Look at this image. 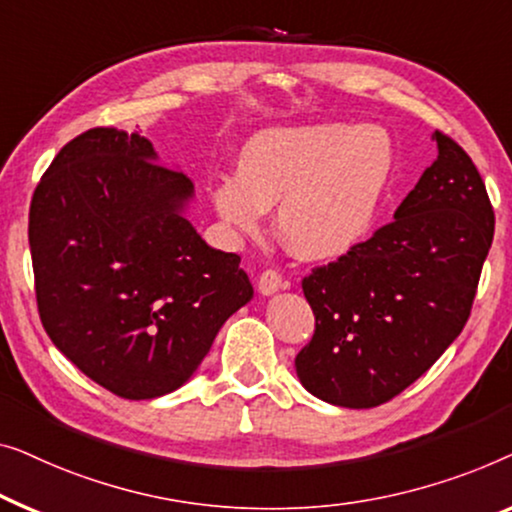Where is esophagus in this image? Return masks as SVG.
Returning <instances> with one entry per match:
<instances>
[{"label": "esophagus", "mask_w": 512, "mask_h": 512, "mask_svg": "<svg viewBox=\"0 0 512 512\" xmlns=\"http://www.w3.org/2000/svg\"><path fill=\"white\" fill-rule=\"evenodd\" d=\"M280 287H283V276H280L278 271H264L262 276L257 280V290L259 294H264V297H271V294H276Z\"/></svg>", "instance_id": "34e87169"}]
</instances>
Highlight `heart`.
Returning a JSON list of instances; mask_svg holds the SVG:
<instances>
[{
  "label": "heart",
  "mask_w": 512,
  "mask_h": 512,
  "mask_svg": "<svg viewBox=\"0 0 512 512\" xmlns=\"http://www.w3.org/2000/svg\"><path fill=\"white\" fill-rule=\"evenodd\" d=\"M392 169L394 148L380 127H271L243 143L236 176L213 178L208 199L232 234H257L266 208L278 206L285 246L304 259H329L369 232Z\"/></svg>",
  "instance_id": "heart-1"
}]
</instances>
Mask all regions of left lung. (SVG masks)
<instances>
[{
    "instance_id": "8db88e82",
    "label": "left lung",
    "mask_w": 512,
    "mask_h": 512,
    "mask_svg": "<svg viewBox=\"0 0 512 512\" xmlns=\"http://www.w3.org/2000/svg\"><path fill=\"white\" fill-rule=\"evenodd\" d=\"M401 201L394 222L304 278L315 315L311 343L294 359L313 397L373 408L415 383L462 334L494 211L485 183L450 136Z\"/></svg>"
}]
</instances>
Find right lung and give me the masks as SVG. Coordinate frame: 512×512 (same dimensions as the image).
<instances>
[{
    "label": "right lung",
    "mask_w": 512,
    "mask_h": 512,
    "mask_svg": "<svg viewBox=\"0 0 512 512\" xmlns=\"http://www.w3.org/2000/svg\"><path fill=\"white\" fill-rule=\"evenodd\" d=\"M183 171L146 136L95 127L55 155L30 206L43 329L122 399L185 385L229 315L253 299L241 257L208 246L185 218Z\"/></svg>",
    "instance_id": "1"
}]
</instances>
